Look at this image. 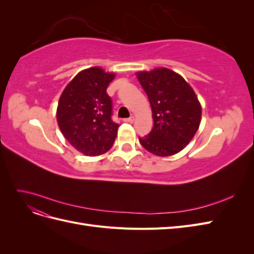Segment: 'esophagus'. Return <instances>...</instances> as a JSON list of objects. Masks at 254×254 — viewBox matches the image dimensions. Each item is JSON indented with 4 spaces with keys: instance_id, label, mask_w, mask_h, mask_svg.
Listing matches in <instances>:
<instances>
[{
    "instance_id": "34e87169",
    "label": "esophagus",
    "mask_w": 254,
    "mask_h": 254,
    "mask_svg": "<svg viewBox=\"0 0 254 254\" xmlns=\"http://www.w3.org/2000/svg\"><path fill=\"white\" fill-rule=\"evenodd\" d=\"M124 121H125V122H127V123H132V122L134 121V117H133V115H131V117L128 118V119H125Z\"/></svg>"
}]
</instances>
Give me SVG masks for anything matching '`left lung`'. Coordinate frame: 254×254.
<instances>
[{"label": "left lung", "instance_id": "1", "mask_svg": "<svg viewBox=\"0 0 254 254\" xmlns=\"http://www.w3.org/2000/svg\"><path fill=\"white\" fill-rule=\"evenodd\" d=\"M148 96L153 128L139 137L153 155L168 157L181 151L193 139L201 121V106L194 90L182 76L168 68L136 73Z\"/></svg>", "mask_w": 254, "mask_h": 254}]
</instances>
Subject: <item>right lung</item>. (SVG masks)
Returning <instances> with one entry per match:
<instances>
[{
    "mask_svg": "<svg viewBox=\"0 0 254 254\" xmlns=\"http://www.w3.org/2000/svg\"><path fill=\"white\" fill-rule=\"evenodd\" d=\"M94 66L79 72L61 94L57 122L61 132L74 148L86 156L108 151L118 134L119 124L112 117V101L107 88L114 79Z\"/></svg>",
    "mask_w": 254,
    "mask_h": 254,
    "instance_id": "add662e5",
    "label": "right lung"
}]
</instances>
